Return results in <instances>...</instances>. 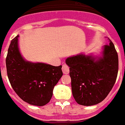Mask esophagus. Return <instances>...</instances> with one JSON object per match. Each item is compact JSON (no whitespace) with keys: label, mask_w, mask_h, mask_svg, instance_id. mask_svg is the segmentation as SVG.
Wrapping results in <instances>:
<instances>
[{"label":"esophagus","mask_w":125,"mask_h":125,"mask_svg":"<svg viewBox=\"0 0 125 125\" xmlns=\"http://www.w3.org/2000/svg\"><path fill=\"white\" fill-rule=\"evenodd\" d=\"M62 73L64 74H67L69 73V67L66 64H64L62 65Z\"/></svg>","instance_id":"1"}]
</instances>
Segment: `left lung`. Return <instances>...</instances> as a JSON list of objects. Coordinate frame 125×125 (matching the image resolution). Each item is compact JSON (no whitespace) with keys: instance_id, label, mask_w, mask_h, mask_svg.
<instances>
[{"instance_id":"1","label":"left lung","mask_w":125,"mask_h":125,"mask_svg":"<svg viewBox=\"0 0 125 125\" xmlns=\"http://www.w3.org/2000/svg\"><path fill=\"white\" fill-rule=\"evenodd\" d=\"M108 39L109 44L103 46L101 54L80 53L65 61L70 67L73 95L79 104L92 106L101 103L115 83L119 59L113 42Z\"/></svg>"}]
</instances>
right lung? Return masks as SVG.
Returning a JSON list of instances; mask_svg holds the SVG:
<instances>
[{
	"instance_id": "right-lung-1",
	"label": "right lung",
	"mask_w": 125,
	"mask_h": 125,
	"mask_svg": "<svg viewBox=\"0 0 125 125\" xmlns=\"http://www.w3.org/2000/svg\"><path fill=\"white\" fill-rule=\"evenodd\" d=\"M19 37L11 41L6 59L9 81L22 100L32 105L44 106L51 101L54 87L62 76V66L25 60L19 49Z\"/></svg>"
}]
</instances>
